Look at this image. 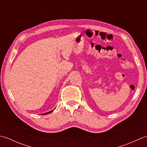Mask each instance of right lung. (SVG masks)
Returning a JSON list of instances; mask_svg holds the SVG:
<instances>
[{
    "label": "right lung",
    "instance_id": "add662e5",
    "mask_svg": "<svg viewBox=\"0 0 147 147\" xmlns=\"http://www.w3.org/2000/svg\"><path fill=\"white\" fill-rule=\"evenodd\" d=\"M54 111V110H52V111H50V112H46V113H44V114H42V115H45V114H50V113H51V112Z\"/></svg>",
    "mask_w": 147,
    "mask_h": 147
}]
</instances>
